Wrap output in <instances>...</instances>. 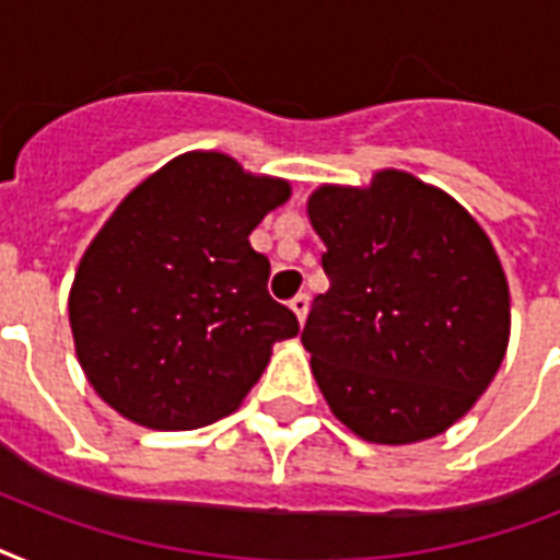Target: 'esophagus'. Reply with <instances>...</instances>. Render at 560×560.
<instances>
[{
	"mask_svg": "<svg viewBox=\"0 0 560 560\" xmlns=\"http://www.w3.org/2000/svg\"><path fill=\"white\" fill-rule=\"evenodd\" d=\"M290 307H293V314L299 316V323H305L307 307H311V296H307V293H296V296L290 299Z\"/></svg>",
	"mask_w": 560,
	"mask_h": 560,
	"instance_id": "esophagus-1",
	"label": "esophagus"
}]
</instances>
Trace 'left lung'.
Segmentation results:
<instances>
[{
  "label": "left lung",
  "mask_w": 560,
  "mask_h": 560,
  "mask_svg": "<svg viewBox=\"0 0 560 560\" xmlns=\"http://www.w3.org/2000/svg\"><path fill=\"white\" fill-rule=\"evenodd\" d=\"M307 218L331 284L302 342L331 412L377 444L444 433L509 346V281L482 226L451 194L392 168L369 188H316Z\"/></svg>",
  "instance_id": "left-lung-1"
}]
</instances>
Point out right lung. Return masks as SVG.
Returning <instances> with one entry per match:
<instances>
[{
    "label": "right lung",
    "mask_w": 560,
    "mask_h": 560,
    "mask_svg": "<svg viewBox=\"0 0 560 560\" xmlns=\"http://www.w3.org/2000/svg\"><path fill=\"white\" fill-rule=\"evenodd\" d=\"M290 183L218 151L183 153L144 179L92 237L69 293L92 389L136 424L194 430L241 407L272 342L299 334L249 246Z\"/></svg>",
    "instance_id": "right-lung-1"
}]
</instances>
